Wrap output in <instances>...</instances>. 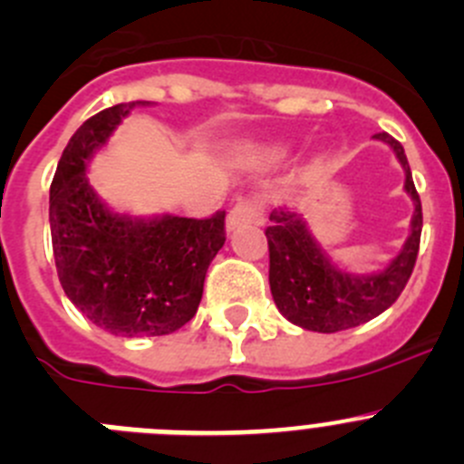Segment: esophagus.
<instances>
[{"label":"esophagus","mask_w":464,"mask_h":464,"mask_svg":"<svg viewBox=\"0 0 464 464\" xmlns=\"http://www.w3.org/2000/svg\"><path fill=\"white\" fill-rule=\"evenodd\" d=\"M263 208L261 201L256 197H245L236 203V206L228 210L227 215V228L228 231H236V228L246 227V224L261 222Z\"/></svg>","instance_id":"34e87169"}]
</instances>
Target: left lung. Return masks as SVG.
<instances>
[{"label": "left lung", "instance_id": "obj_1", "mask_svg": "<svg viewBox=\"0 0 464 464\" xmlns=\"http://www.w3.org/2000/svg\"><path fill=\"white\" fill-rule=\"evenodd\" d=\"M375 140L384 141L396 153L405 171V192L414 201L408 240L384 270L373 275L341 270L311 236L302 215L284 208L270 212L272 224L266 228L270 291L281 315L302 330L332 334L369 323L398 300L414 270L423 227L421 201L402 146L387 132L375 134Z\"/></svg>", "mask_w": 464, "mask_h": 464}]
</instances>
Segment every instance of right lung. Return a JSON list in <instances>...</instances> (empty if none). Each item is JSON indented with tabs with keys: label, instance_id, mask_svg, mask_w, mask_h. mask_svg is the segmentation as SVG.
Segmentation results:
<instances>
[{
	"label": "right lung",
	"instance_id": "obj_1",
	"mask_svg": "<svg viewBox=\"0 0 464 464\" xmlns=\"http://www.w3.org/2000/svg\"><path fill=\"white\" fill-rule=\"evenodd\" d=\"M121 102L77 128L50 185L56 275L68 300L116 336H162L194 318L208 266L224 246V215L208 219L121 215L98 198L86 164L134 107Z\"/></svg>",
	"mask_w": 464,
	"mask_h": 464
}]
</instances>
